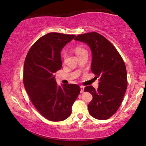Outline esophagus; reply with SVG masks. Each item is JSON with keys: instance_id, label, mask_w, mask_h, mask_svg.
<instances>
[{"instance_id": "1", "label": "esophagus", "mask_w": 146, "mask_h": 146, "mask_svg": "<svg viewBox=\"0 0 146 146\" xmlns=\"http://www.w3.org/2000/svg\"><path fill=\"white\" fill-rule=\"evenodd\" d=\"M80 88H81V93H82L84 92V87L83 86H80Z\"/></svg>"}]
</instances>
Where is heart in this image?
<instances>
[{
  "mask_svg": "<svg viewBox=\"0 0 146 146\" xmlns=\"http://www.w3.org/2000/svg\"><path fill=\"white\" fill-rule=\"evenodd\" d=\"M74 51H75L76 54H77V56L79 55V54H81L82 53H83L84 51H86V50L84 48H82L81 46H78V47H76L74 49Z\"/></svg>",
  "mask_w": 146,
  "mask_h": 146,
  "instance_id": "obj_1",
  "label": "heart"
}]
</instances>
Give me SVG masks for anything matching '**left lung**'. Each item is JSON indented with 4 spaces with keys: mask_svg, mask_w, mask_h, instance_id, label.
Segmentation results:
<instances>
[{
    "mask_svg": "<svg viewBox=\"0 0 146 146\" xmlns=\"http://www.w3.org/2000/svg\"><path fill=\"white\" fill-rule=\"evenodd\" d=\"M86 44L92 54L91 70L99 78L98 88H84L93 96L88 106L91 116L107 119L119 109L127 88V74L123 58L114 46L97 32L79 35L75 39Z\"/></svg>",
    "mask_w": 146,
    "mask_h": 146,
    "instance_id": "8db88e82",
    "label": "left lung"
}]
</instances>
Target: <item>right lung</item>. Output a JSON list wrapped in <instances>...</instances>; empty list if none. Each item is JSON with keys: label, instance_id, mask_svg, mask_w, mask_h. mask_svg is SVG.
Segmentation results:
<instances>
[{"label": "right lung", "instance_id": "right-lung-1", "mask_svg": "<svg viewBox=\"0 0 146 146\" xmlns=\"http://www.w3.org/2000/svg\"><path fill=\"white\" fill-rule=\"evenodd\" d=\"M76 35L52 32L38 39L25 60L23 82L32 104L51 121L69 117L72 107L80 93L75 84H57L54 74L62 68V49Z\"/></svg>", "mask_w": 146, "mask_h": 146}]
</instances>
